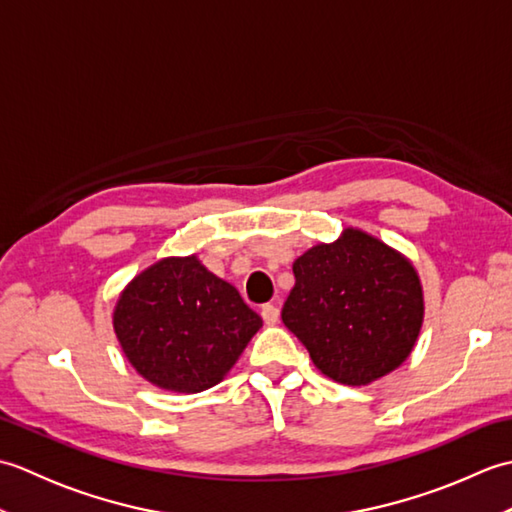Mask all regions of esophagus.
I'll list each match as a JSON object with an SVG mask.
<instances>
[{"mask_svg": "<svg viewBox=\"0 0 512 512\" xmlns=\"http://www.w3.org/2000/svg\"><path fill=\"white\" fill-rule=\"evenodd\" d=\"M262 319L266 325H277L279 321V308L273 306V303H266V306L262 308Z\"/></svg>", "mask_w": 512, "mask_h": 512, "instance_id": "1", "label": "esophagus"}]
</instances>
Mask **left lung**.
<instances>
[{"instance_id": "1", "label": "left lung", "mask_w": 512, "mask_h": 512, "mask_svg": "<svg viewBox=\"0 0 512 512\" xmlns=\"http://www.w3.org/2000/svg\"><path fill=\"white\" fill-rule=\"evenodd\" d=\"M281 310L323 376L361 387L407 361L424 321L416 266L383 239L347 226L292 264Z\"/></svg>"}]
</instances>
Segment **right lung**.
<instances>
[{
	"label": "right lung",
	"mask_w": 512,
	"mask_h": 512,
	"mask_svg": "<svg viewBox=\"0 0 512 512\" xmlns=\"http://www.w3.org/2000/svg\"><path fill=\"white\" fill-rule=\"evenodd\" d=\"M112 321L136 372L176 394L220 383L264 323L195 255L158 259L138 273L118 297Z\"/></svg>",
	"instance_id": "add662e5"
}]
</instances>
